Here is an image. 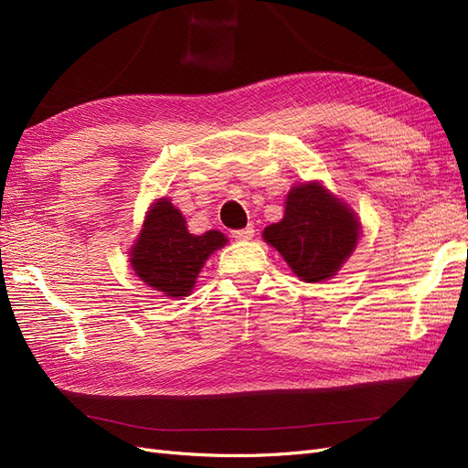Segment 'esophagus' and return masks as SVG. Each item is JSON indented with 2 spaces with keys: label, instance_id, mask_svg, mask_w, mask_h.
Here are the masks:
<instances>
[{
  "label": "esophagus",
  "instance_id": "obj_1",
  "mask_svg": "<svg viewBox=\"0 0 468 468\" xmlns=\"http://www.w3.org/2000/svg\"><path fill=\"white\" fill-rule=\"evenodd\" d=\"M253 226L250 224V226H246V229H242V230H234L232 232V238H236V239H251L253 238Z\"/></svg>",
  "mask_w": 468,
  "mask_h": 468
}]
</instances>
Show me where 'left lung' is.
Wrapping results in <instances>:
<instances>
[{"label": "left lung", "instance_id": "1", "mask_svg": "<svg viewBox=\"0 0 468 468\" xmlns=\"http://www.w3.org/2000/svg\"><path fill=\"white\" fill-rule=\"evenodd\" d=\"M359 234L356 210L320 181H306L289 191L285 215L261 236L301 281L320 282L337 275L357 248Z\"/></svg>", "mask_w": 468, "mask_h": 468}]
</instances>
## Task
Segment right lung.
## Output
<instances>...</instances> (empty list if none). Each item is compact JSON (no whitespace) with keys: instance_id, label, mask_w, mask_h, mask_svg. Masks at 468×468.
Segmentation results:
<instances>
[{"instance_id":"1","label":"right lung","mask_w":468,"mask_h":468,"mask_svg":"<svg viewBox=\"0 0 468 468\" xmlns=\"http://www.w3.org/2000/svg\"><path fill=\"white\" fill-rule=\"evenodd\" d=\"M229 238L218 230L195 236L187 220L169 197L155 199L146 210L134 244L129 251L131 267L154 291L169 299L191 294L203 265Z\"/></svg>"}]
</instances>
